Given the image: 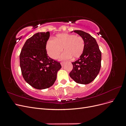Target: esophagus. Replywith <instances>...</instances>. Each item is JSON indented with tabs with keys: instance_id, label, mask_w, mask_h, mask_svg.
<instances>
[{
	"instance_id": "34e87169",
	"label": "esophagus",
	"mask_w": 126,
	"mask_h": 126,
	"mask_svg": "<svg viewBox=\"0 0 126 126\" xmlns=\"http://www.w3.org/2000/svg\"><path fill=\"white\" fill-rule=\"evenodd\" d=\"M64 63H61V65H62V66H63L64 65Z\"/></svg>"
}]
</instances>
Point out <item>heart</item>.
Segmentation results:
<instances>
[{
	"label": "heart",
	"mask_w": 126,
	"mask_h": 126,
	"mask_svg": "<svg viewBox=\"0 0 126 126\" xmlns=\"http://www.w3.org/2000/svg\"><path fill=\"white\" fill-rule=\"evenodd\" d=\"M46 48L49 56L56 59L63 50L65 51L60 56L61 60L71 58L78 59L82 55L85 49V41L80 36L74 34L61 33L56 36L55 39H49Z\"/></svg>",
	"instance_id": "heart-1"
}]
</instances>
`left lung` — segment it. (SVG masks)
<instances>
[{
	"mask_svg": "<svg viewBox=\"0 0 126 126\" xmlns=\"http://www.w3.org/2000/svg\"><path fill=\"white\" fill-rule=\"evenodd\" d=\"M85 41V49L81 57L72 63L73 69L70 77L78 83L87 85L96 78L101 67V53L97 41L90 34L82 30H74Z\"/></svg>",
	"mask_w": 126,
	"mask_h": 126,
	"instance_id": "left-lung-1",
	"label": "left lung"
}]
</instances>
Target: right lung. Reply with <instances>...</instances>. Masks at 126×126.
I'll return each instance as SVG.
<instances>
[{
  "mask_svg": "<svg viewBox=\"0 0 126 126\" xmlns=\"http://www.w3.org/2000/svg\"><path fill=\"white\" fill-rule=\"evenodd\" d=\"M50 32H38L26 40L19 56L25 80L37 89H45L55 83L60 63L49 57L46 44Z\"/></svg>",
  "mask_w": 126,
  "mask_h": 126,
  "instance_id": "add662e5",
  "label": "right lung"
}]
</instances>
